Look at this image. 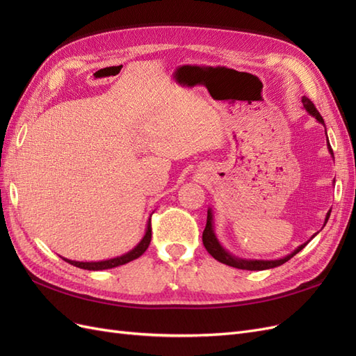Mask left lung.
<instances>
[{"label":"left lung","instance_id":"1","mask_svg":"<svg viewBox=\"0 0 356 356\" xmlns=\"http://www.w3.org/2000/svg\"><path fill=\"white\" fill-rule=\"evenodd\" d=\"M301 102H303V106L306 108V111H307L310 115H314V117L316 118V120H318L321 124H324V127H325L324 118H322V115L318 113V110H316V106L314 105V102H312L309 98H306V96H303V98H301ZM325 134H327V131H325ZM327 145H328L330 153L332 154V149H331V145H330V143H328V138H327ZM330 213H331V211H328V213H327L325 224H327V221H328V218H330ZM212 220H213V218H212V211H211V208H209V209H208L207 227H204L203 236H202V241H203L204 248H207V251L215 258V260H218V261L222 263V264H227V266H232V267H236V268H242V270H266V268H273V267L281 266V264L286 263L288 260H291V258H293L296 254H298V252H300L301 250H303V248L309 243V241H307L306 243L300 245V246L297 248V250H294L293 252H291V254L286 255V257H284V258H279V260H243V258H238V257L232 255L230 252L225 251L224 248L221 246V243H220L218 239H217V236H215ZM325 224H324V225H325ZM314 236H315V234H314ZM314 236H312V238H314Z\"/></svg>","mask_w":356,"mask_h":356}]
</instances>
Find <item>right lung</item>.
Masks as SVG:
<instances>
[{
	"mask_svg": "<svg viewBox=\"0 0 356 356\" xmlns=\"http://www.w3.org/2000/svg\"><path fill=\"white\" fill-rule=\"evenodd\" d=\"M149 242H152V218L148 220L144 238L134 248L132 251H129L120 257L110 258V260H104V261H86L84 263V261H72V260H68V258H63V260L75 267L84 268V270H105V268H113L117 266H123L132 260H136L138 257H141L147 251Z\"/></svg>",
	"mask_w": 356,
	"mask_h": 356,
	"instance_id": "obj_1",
	"label": "right lung"
}]
</instances>
